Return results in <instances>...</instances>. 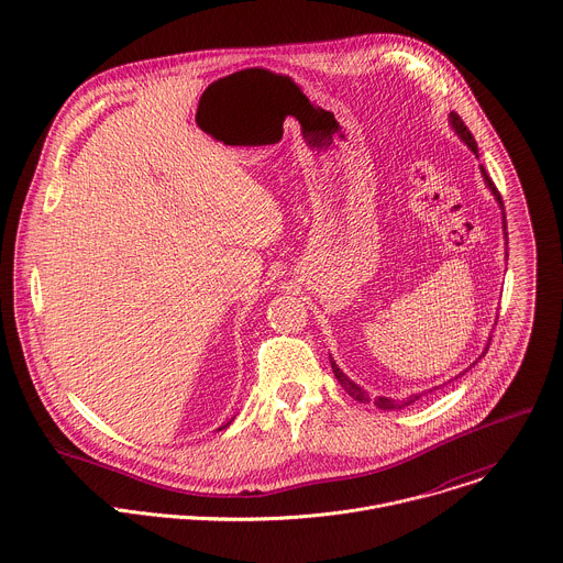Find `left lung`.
<instances>
[{"label": "left lung", "mask_w": 563, "mask_h": 563, "mask_svg": "<svg viewBox=\"0 0 563 563\" xmlns=\"http://www.w3.org/2000/svg\"><path fill=\"white\" fill-rule=\"evenodd\" d=\"M449 125H451V130L457 134V139L475 154V158H479V154H477V143H475V139L471 136V132L466 130V125L462 123V119L455 114V112H449ZM479 174H482V180H484V185H486V189L493 194V198H495V202L499 205V209H501V231H504V240H506V244H508V233H506V216H504V205H501V196H499V191L495 189V185H493V180L488 178V174H486V169L479 165ZM508 251V249H506ZM506 260H508V253H506ZM488 345H490V336H488V341H486V345H484V350H482V354L475 358V363L488 352ZM473 363V365H475ZM330 365H332V372H334V376H336V380L341 383V387L354 398V400H358V402H374L378 409H385V411H391V409H402V407H407V405H411V402H416L422 394H411V396H407V398H402V400H396V398H387V396H376V398H372L361 385H356L339 365H336V361L332 358V354H330ZM468 369V367H466ZM464 369V372H466ZM462 372V374H464Z\"/></svg>", "instance_id": "obj_1"}]
</instances>
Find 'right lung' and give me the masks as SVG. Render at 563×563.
I'll list each match as a JSON object with an SVG mask.
<instances>
[{
  "label": "right lung",
  "mask_w": 563,
  "mask_h": 563,
  "mask_svg": "<svg viewBox=\"0 0 563 563\" xmlns=\"http://www.w3.org/2000/svg\"><path fill=\"white\" fill-rule=\"evenodd\" d=\"M233 420H235V416H233V418H231V420H227V422H224V424H222V427H218V431H222V429H227V427H229V424H231V422H233Z\"/></svg>",
  "instance_id": "right-lung-1"
}]
</instances>
